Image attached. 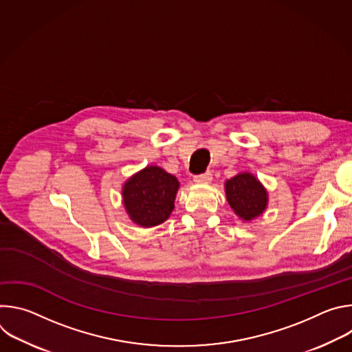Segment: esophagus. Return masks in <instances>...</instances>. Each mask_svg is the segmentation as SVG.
Here are the masks:
<instances>
[{
	"mask_svg": "<svg viewBox=\"0 0 352 352\" xmlns=\"http://www.w3.org/2000/svg\"><path fill=\"white\" fill-rule=\"evenodd\" d=\"M212 179H213V175H212L210 171H206V173H204V174H199V175H195V177H193V181H195L196 184H210Z\"/></svg>",
	"mask_w": 352,
	"mask_h": 352,
	"instance_id": "esophagus-1",
	"label": "esophagus"
}]
</instances>
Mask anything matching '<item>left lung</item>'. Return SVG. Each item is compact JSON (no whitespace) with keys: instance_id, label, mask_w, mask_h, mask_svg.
<instances>
[{"instance_id":"8db88e82","label":"left lung","mask_w":352,"mask_h":352,"mask_svg":"<svg viewBox=\"0 0 352 352\" xmlns=\"http://www.w3.org/2000/svg\"><path fill=\"white\" fill-rule=\"evenodd\" d=\"M227 202L242 221L262 216L269 205V192L252 173L242 171L224 182Z\"/></svg>"}]
</instances>
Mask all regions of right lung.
I'll return each mask as SVG.
<instances>
[{"instance_id": "1", "label": "right lung", "mask_w": 352, "mask_h": 352, "mask_svg": "<svg viewBox=\"0 0 352 352\" xmlns=\"http://www.w3.org/2000/svg\"><path fill=\"white\" fill-rule=\"evenodd\" d=\"M179 181L159 166H146L122 185V205L132 223L150 228L163 224L174 210Z\"/></svg>"}]
</instances>
